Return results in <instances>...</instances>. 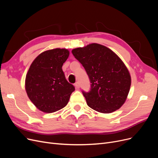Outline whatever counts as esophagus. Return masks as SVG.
<instances>
[{
  "instance_id": "obj_1",
  "label": "esophagus",
  "mask_w": 158,
  "mask_h": 158,
  "mask_svg": "<svg viewBox=\"0 0 158 158\" xmlns=\"http://www.w3.org/2000/svg\"><path fill=\"white\" fill-rule=\"evenodd\" d=\"M74 86H75V88H76V89L79 88V83H78V82H76V83H75Z\"/></svg>"
}]
</instances>
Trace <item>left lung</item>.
Returning a JSON list of instances; mask_svg holds the SVG:
<instances>
[{
    "instance_id": "left-lung-1",
    "label": "left lung",
    "mask_w": 158,
    "mask_h": 158,
    "mask_svg": "<svg viewBox=\"0 0 158 158\" xmlns=\"http://www.w3.org/2000/svg\"><path fill=\"white\" fill-rule=\"evenodd\" d=\"M72 52L85 68L92 83L90 92H83L88 106L103 114L119 109L131 86L130 72L119 57L97 43L77 48Z\"/></svg>"
}]
</instances>
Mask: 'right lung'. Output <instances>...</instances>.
<instances>
[{
	"label": "right lung",
	"instance_id": "add662e5",
	"mask_svg": "<svg viewBox=\"0 0 158 158\" xmlns=\"http://www.w3.org/2000/svg\"><path fill=\"white\" fill-rule=\"evenodd\" d=\"M69 55L66 48L46 50L40 53L30 65L25 79V90L39 110L57 112L69 101L75 88L66 81L62 69Z\"/></svg>",
	"mask_w": 158,
	"mask_h": 158
}]
</instances>
